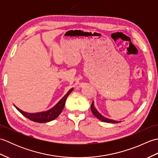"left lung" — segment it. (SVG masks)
Segmentation results:
<instances>
[{"mask_svg": "<svg viewBox=\"0 0 158 158\" xmlns=\"http://www.w3.org/2000/svg\"><path fill=\"white\" fill-rule=\"evenodd\" d=\"M91 110H92V113L94 114V115L96 117H97V118L100 119V121H102V122H107V123H117L120 122H117V121H115V120H112V119H108V118H106V117L102 116V115H100V114L98 112V110H97L94 107V102H92V103Z\"/></svg>", "mask_w": 158, "mask_h": 158, "instance_id": "obj_1", "label": "left lung"}]
</instances>
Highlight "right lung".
<instances>
[{"instance_id": "obj_1", "label": "right lung", "mask_w": 158, "mask_h": 158, "mask_svg": "<svg viewBox=\"0 0 158 158\" xmlns=\"http://www.w3.org/2000/svg\"><path fill=\"white\" fill-rule=\"evenodd\" d=\"M72 91H73V88L70 89L69 91L66 93V94L64 96L58 103L56 104V106H53L51 109L47 110V111L36 113H28L23 111L22 110H20L14 105H13L15 106V108L18 109L23 116L27 117V118L29 119L30 120L33 121V122H38V123L49 122L57 118V117L60 115V114L62 113L64 107L65 102L67 97L69 96V95Z\"/></svg>"}]
</instances>
